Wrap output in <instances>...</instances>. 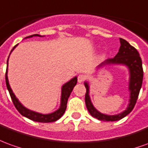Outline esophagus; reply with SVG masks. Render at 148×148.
<instances>
[{
    "mask_svg": "<svg viewBox=\"0 0 148 148\" xmlns=\"http://www.w3.org/2000/svg\"><path fill=\"white\" fill-rule=\"evenodd\" d=\"M85 79H86V77L83 74H79L78 77H77V82H84Z\"/></svg>",
    "mask_w": 148,
    "mask_h": 148,
    "instance_id": "1",
    "label": "esophagus"
}]
</instances>
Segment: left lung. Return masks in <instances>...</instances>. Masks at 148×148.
I'll list each match as a JSON object with an SVG mask.
<instances>
[{
	"label": "left lung",
	"mask_w": 148,
	"mask_h": 148,
	"mask_svg": "<svg viewBox=\"0 0 148 148\" xmlns=\"http://www.w3.org/2000/svg\"><path fill=\"white\" fill-rule=\"evenodd\" d=\"M120 48L118 53L113 58H109L99 66H102L105 64H122L128 67L130 72V82H129V90L131 92L130 95V103L128 105L127 110L123 112L115 114V115H107L100 113L96 110L91 103L90 96H89V85L86 82L85 87L86 89L85 102L87 110L94 118L98 119L101 121H118L127 116L130 113L138 99L140 89L142 86L143 77V71L142 60L139 56V52L135 47H133L128 43L126 40L120 38Z\"/></svg>",
	"instance_id": "obj_1"
}]
</instances>
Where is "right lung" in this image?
Segmentation results:
<instances>
[{
  "instance_id": "add662e5",
  "label": "right lung",
  "mask_w": 148,
  "mask_h": 148,
  "mask_svg": "<svg viewBox=\"0 0 148 148\" xmlns=\"http://www.w3.org/2000/svg\"><path fill=\"white\" fill-rule=\"evenodd\" d=\"M34 36H38V37H41L40 35L38 34H34L26 37V38H32ZM16 47V45L13 48V49ZM13 49L11 50V52L13 51ZM9 60V58H8ZM7 71H8V61H7V70H6L5 73V82H6V86L7 89L9 92V95L10 97L12 99L13 101V105L15 106L16 109L21 114H22L25 117L31 120L35 121V122H39V123H51V122H55L58 119H59L63 115V114L66 111V104L68 99L71 95V93L73 90L74 86L77 84V77H74V78H72L71 81H69L66 82V84L63 85L62 88V98H61V106L58 110H57L56 111L53 112L51 114H42L38 113V112H35L33 110H30L25 108V106H22V104L18 101V99H16V96L14 95V94L13 93V90L10 88V86L9 84V80H8V76H7Z\"/></svg>"
}]
</instances>
